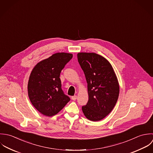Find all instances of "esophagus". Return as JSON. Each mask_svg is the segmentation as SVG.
Segmentation results:
<instances>
[{
  "label": "esophagus",
  "instance_id": "1",
  "mask_svg": "<svg viewBox=\"0 0 153 153\" xmlns=\"http://www.w3.org/2000/svg\"><path fill=\"white\" fill-rule=\"evenodd\" d=\"M77 96L76 95H74V96H72L71 97V99L73 100H76V99H77Z\"/></svg>",
  "mask_w": 153,
  "mask_h": 153
}]
</instances>
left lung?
<instances>
[{"mask_svg": "<svg viewBox=\"0 0 153 153\" xmlns=\"http://www.w3.org/2000/svg\"><path fill=\"white\" fill-rule=\"evenodd\" d=\"M77 59L86 77L89 95L82 111L92 121L102 120L118 100L120 86L117 76L110 62L99 54L79 53Z\"/></svg>", "mask_w": 153, "mask_h": 153, "instance_id": "8db88e82", "label": "left lung"}]
</instances>
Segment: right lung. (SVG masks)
<instances>
[{
    "instance_id": "right-lung-1",
    "label": "right lung",
    "mask_w": 153,
    "mask_h": 153,
    "mask_svg": "<svg viewBox=\"0 0 153 153\" xmlns=\"http://www.w3.org/2000/svg\"><path fill=\"white\" fill-rule=\"evenodd\" d=\"M73 54H54L39 62L33 68L28 84V96L33 106L42 115L52 117L58 114L70 100L61 89L60 75Z\"/></svg>"
}]
</instances>
